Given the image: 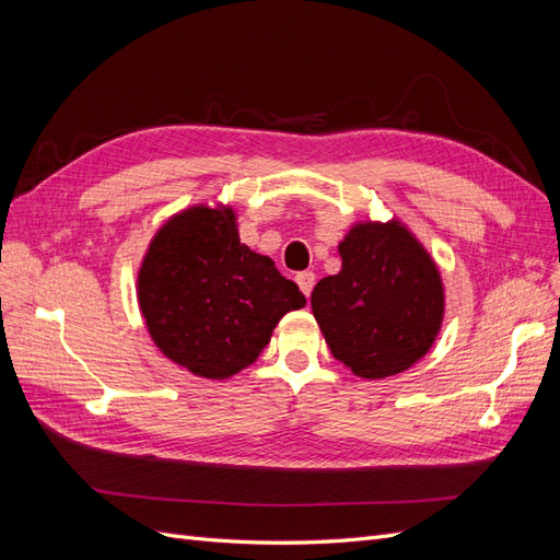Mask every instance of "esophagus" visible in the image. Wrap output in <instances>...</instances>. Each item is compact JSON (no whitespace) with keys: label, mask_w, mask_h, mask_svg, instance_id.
<instances>
[{"label":"esophagus","mask_w":560,"mask_h":560,"mask_svg":"<svg viewBox=\"0 0 560 560\" xmlns=\"http://www.w3.org/2000/svg\"><path fill=\"white\" fill-rule=\"evenodd\" d=\"M296 284L301 287L303 294L311 296L313 287H315V273H313V270H301V273H296Z\"/></svg>","instance_id":"34e87169"}]
</instances>
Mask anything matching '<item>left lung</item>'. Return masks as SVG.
<instances>
[{"label":"left lung","instance_id":"left-lung-1","mask_svg":"<svg viewBox=\"0 0 560 560\" xmlns=\"http://www.w3.org/2000/svg\"><path fill=\"white\" fill-rule=\"evenodd\" d=\"M341 270L322 278L311 306L338 362L360 378L413 366L444 319L436 264L397 219L354 224L338 245Z\"/></svg>","mask_w":560,"mask_h":560}]
</instances>
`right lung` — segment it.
<instances>
[{"label":"right lung","instance_id":"obj_1","mask_svg":"<svg viewBox=\"0 0 560 560\" xmlns=\"http://www.w3.org/2000/svg\"><path fill=\"white\" fill-rule=\"evenodd\" d=\"M138 299L165 358L212 381L249 366L280 317L306 306L273 261L241 243L233 208L208 206L159 229L140 266Z\"/></svg>","mask_w":560,"mask_h":560}]
</instances>
